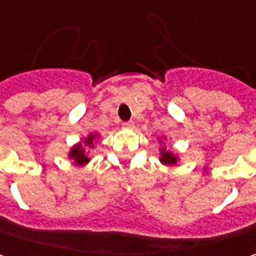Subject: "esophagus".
I'll return each instance as SVG.
<instances>
[{"mask_svg": "<svg viewBox=\"0 0 256 256\" xmlns=\"http://www.w3.org/2000/svg\"><path fill=\"white\" fill-rule=\"evenodd\" d=\"M133 128H134V123H133V122H126V123H123V128H126V130H132Z\"/></svg>", "mask_w": 256, "mask_h": 256, "instance_id": "esophagus-1", "label": "esophagus"}]
</instances>
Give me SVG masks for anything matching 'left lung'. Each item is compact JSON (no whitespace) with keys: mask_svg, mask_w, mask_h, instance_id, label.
<instances>
[{"mask_svg":"<svg viewBox=\"0 0 256 256\" xmlns=\"http://www.w3.org/2000/svg\"><path fill=\"white\" fill-rule=\"evenodd\" d=\"M168 139L166 136H160L158 138V142L162 144L163 141L161 139ZM160 163L162 164H164V166H169V168H174V166H178L179 163V156L178 154H175L174 151H170V150H168L166 146H162L160 148Z\"/></svg>","mask_w":256,"mask_h":256,"instance_id":"1","label":"left lung"}]
</instances>
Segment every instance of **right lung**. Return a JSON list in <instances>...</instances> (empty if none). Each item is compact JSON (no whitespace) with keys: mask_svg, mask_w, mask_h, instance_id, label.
I'll use <instances>...</instances> for the list:
<instances>
[{"mask_svg":"<svg viewBox=\"0 0 256 256\" xmlns=\"http://www.w3.org/2000/svg\"><path fill=\"white\" fill-rule=\"evenodd\" d=\"M99 138H100V134H99L98 132L88 133L87 136L81 138L77 144H74V145L70 148L68 158H70L76 166H80V168L86 166V164L90 162V157H88L90 150L94 148V145H96V142L99 140Z\"/></svg>","mask_w":256,"mask_h":256,"instance_id":"1","label":"right lung"}]
</instances>
